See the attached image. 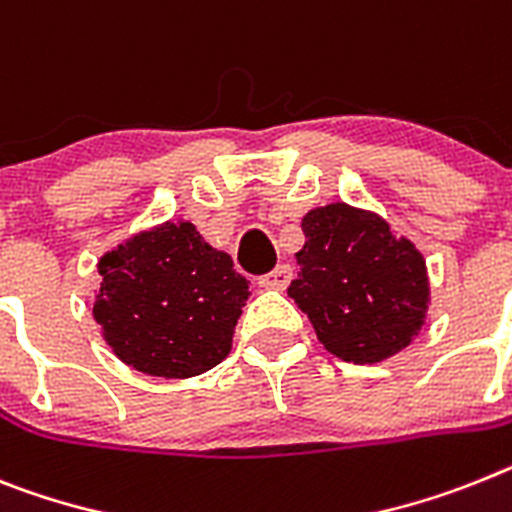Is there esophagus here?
Returning <instances> with one entry per match:
<instances>
[{"mask_svg": "<svg viewBox=\"0 0 512 512\" xmlns=\"http://www.w3.org/2000/svg\"><path fill=\"white\" fill-rule=\"evenodd\" d=\"M292 279V269L287 264H279L277 269H272L269 274L259 277V285L266 287V290H285L290 285Z\"/></svg>", "mask_w": 512, "mask_h": 512, "instance_id": "34e87169", "label": "esophagus"}]
</instances>
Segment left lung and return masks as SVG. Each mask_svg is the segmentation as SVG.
I'll list each match as a JSON object with an SVG mask.
<instances>
[{"mask_svg":"<svg viewBox=\"0 0 512 512\" xmlns=\"http://www.w3.org/2000/svg\"><path fill=\"white\" fill-rule=\"evenodd\" d=\"M298 279L287 287L318 342L344 362L373 365L425 326L430 282L422 253L381 214L344 202L310 209Z\"/></svg>","mask_w":512,"mask_h":512,"instance_id":"1","label":"left lung"}]
</instances>
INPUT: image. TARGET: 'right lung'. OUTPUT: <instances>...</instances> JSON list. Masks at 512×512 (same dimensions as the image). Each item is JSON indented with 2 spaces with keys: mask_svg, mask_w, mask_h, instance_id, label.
<instances>
[{
  "mask_svg": "<svg viewBox=\"0 0 512 512\" xmlns=\"http://www.w3.org/2000/svg\"><path fill=\"white\" fill-rule=\"evenodd\" d=\"M93 316L113 355L157 378H194L233 347L248 279L191 222L131 235L98 261Z\"/></svg>",
  "mask_w": 512,
  "mask_h": 512,
  "instance_id": "obj_1",
  "label": "right lung"
}]
</instances>
